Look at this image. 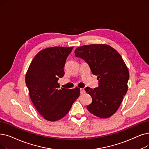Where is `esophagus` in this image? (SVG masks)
Returning <instances> with one entry per match:
<instances>
[{"label": "esophagus", "mask_w": 149, "mask_h": 149, "mask_svg": "<svg viewBox=\"0 0 149 149\" xmlns=\"http://www.w3.org/2000/svg\"><path fill=\"white\" fill-rule=\"evenodd\" d=\"M85 93V90L84 88H81L80 89V94H84Z\"/></svg>", "instance_id": "1"}]
</instances>
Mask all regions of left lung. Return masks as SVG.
<instances>
[{
    "mask_svg": "<svg viewBox=\"0 0 149 149\" xmlns=\"http://www.w3.org/2000/svg\"><path fill=\"white\" fill-rule=\"evenodd\" d=\"M74 53L85 60L99 80L98 87L85 88L92 97L88 110L100 118H109L117 111L127 92L129 72L126 64L118 52L106 44L81 46Z\"/></svg>",
    "mask_w": 149,
    "mask_h": 149,
    "instance_id": "obj_1",
    "label": "left lung"
}]
</instances>
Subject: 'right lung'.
Instances as JSON below:
<instances>
[{
  "label": "right lung",
  "mask_w": 149,
  "mask_h": 149,
  "mask_svg": "<svg viewBox=\"0 0 149 149\" xmlns=\"http://www.w3.org/2000/svg\"><path fill=\"white\" fill-rule=\"evenodd\" d=\"M71 47H53L41 50L32 60L25 77L31 100L42 117L56 121L65 116L80 95V89L60 88L58 80Z\"/></svg>",
  "instance_id": "add662e5"
}]
</instances>
